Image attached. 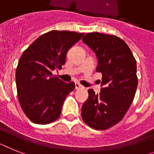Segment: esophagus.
Wrapping results in <instances>:
<instances>
[{
    "label": "esophagus",
    "instance_id": "1",
    "mask_svg": "<svg viewBox=\"0 0 154 154\" xmlns=\"http://www.w3.org/2000/svg\"><path fill=\"white\" fill-rule=\"evenodd\" d=\"M75 88L77 89V90H79V89H83L84 86H82V85L79 83H75Z\"/></svg>",
    "mask_w": 154,
    "mask_h": 154
}]
</instances>
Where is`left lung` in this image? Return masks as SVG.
Listing matches in <instances>:
<instances>
[{
    "label": "left lung",
    "instance_id": "left-lung-1",
    "mask_svg": "<svg viewBox=\"0 0 154 154\" xmlns=\"http://www.w3.org/2000/svg\"><path fill=\"white\" fill-rule=\"evenodd\" d=\"M98 59L97 72L103 75L101 92L89 89L81 117L91 128L106 130L125 117L132 103L138 85L136 61L125 41L115 35L98 32L82 38Z\"/></svg>",
    "mask_w": 154,
    "mask_h": 154
}]
</instances>
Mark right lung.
Here are the masks:
<instances>
[{
	"label": "right lung",
	"instance_id": "1",
	"mask_svg": "<svg viewBox=\"0 0 154 154\" xmlns=\"http://www.w3.org/2000/svg\"><path fill=\"white\" fill-rule=\"evenodd\" d=\"M83 36L71 31H49L23 51L15 82L19 104L33 123L50 124L61 114L63 103L75 84L63 82L53 76L52 71L61 69L68 50Z\"/></svg>",
	"mask_w": 154,
	"mask_h": 154
}]
</instances>
